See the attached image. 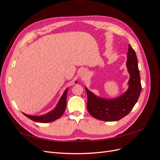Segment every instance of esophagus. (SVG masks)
I'll list each match as a JSON object with an SVG mask.
<instances>
[{
	"label": "esophagus",
	"instance_id": "esophagus-1",
	"mask_svg": "<svg viewBox=\"0 0 160 160\" xmlns=\"http://www.w3.org/2000/svg\"><path fill=\"white\" fill-rule=\"evenodd\" d=\"M86 75H87L86 71H82L81 72V73H80V77H81V78H83V77H85L86 76Z\"/></svg>",
	"mask_w": 160,
	"mask_h": 160
}]
</instances>
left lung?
<instances>
[{"mask_svg": "<svg viewBox=\"0 0 160 160\" xmlns=\"http://www.w3.org/2000/svg\"><path fill=\"white\" fill-rule=\"evenodd\" d=\"M126 65L130 74L129 88L119 98L111 99L99 98L85 88L88 95L87 108L95 119L105 122L120 120L129 113L137 103L142 91V85L138 58L130 45L128 46Z\"/></svg>", "mask_w": 160, "mask_h": 160, "instance_id": "obj_1", "label": "left lung"}]
</instances>
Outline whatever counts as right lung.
<instances>
[{"instance_id":"right-lung-1","label":"right lung","mask_w":160,"mask_h":160,"mask_svg":"<svg viewBox=\"0 0 160 160\" xmlns=\"http://www.w3.org/2000/svg\"><path fill=\"white\" fill-rule=\"evenodd\" d=\"M77 83V82H76ZM68 89H67L64 93L62 94L60 100L58 102L57 107L51 111V112L48 113L45 115H43L41 116H32V115H28L25 113V115L26 117L29 118L33 122H38V123H50L52 122H54L55 120L59 119L61 117V115L63 114L64 111L66 109L67 106V94Z\"/></svg>"}]
</instances>
